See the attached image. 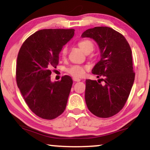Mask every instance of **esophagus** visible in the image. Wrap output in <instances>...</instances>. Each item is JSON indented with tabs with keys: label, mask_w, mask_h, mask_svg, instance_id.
Masks as SVG:
<instances>
[{
	"label": "esophagus",
	"mask_w": 150,
	"mask_h": 150,
	"mask_svg": "<svg viewBox=\"0 0 150 150\" xmlns=\"http://www.w3.org/2000/svg\"><path fill=\"white\" fill-rule=\"evenodd\" d=\"M73 80L75 81V82H80V81L81 80L80 79H79V78H77V77H73Z\"/></svg>",
	"instance_id": "1"
}]
</instances>
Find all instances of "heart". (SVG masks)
<instances>
[{"instance_id":"b5f03b06","label":"heart","mask_w":150,"mask_h":150,"mask_svg":"<svg viewBox=\"0 0 150 150\" xmlns=\"http://www.w3.org/2000/svg\"><path fill=\"white\" fill-rule=\"evenodd\" d=\"M78 46L80 49L85 53H89L94 50V44L91 41L85 39V40L80 41L78 43ZM67 47L63 48L61 51V56L63 57H65L67 54ZM68 72L70 75L75 77H81L85 75V68L84 67L80 66V65H73L70 68H68Z\"/></svg>"}]
</instances>
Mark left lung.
Instances as JSON below:
<instances>
[{"mask_svg": "<svg viewBox=\"0 0 150 150\" xmlns=\"http://www.w3.org/2000/svg\"><path fill=\"white\" fill-rule=\"evenodd\" d=\"M81 37L94 39L99 46L101 59L92 73L104 77L99 79L104 84L86 80V104L99 118L113 116L124 106L134 83L131 49L121 34L108 27L89 29Z\"/></svg>", "mask_w": 150, "mask_h": 150, "instance_id": "1", "label": "left lung"}]
</instances>
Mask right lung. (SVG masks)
I'll use <instances>...</instances> for the list:
<instances>
[{
	"instance_id": "1",
	"label": "right lung",
	"mask_w": 150,
	"mask_h": 150,
	"mask_svg": "<svg viewBox=\"0 0 150 150\" xmlns=\"http://www.w3.org/2000/svg\"><path fill=\"white\" fill-rule=\"evenodd\" d=\"M75 34V30H41L27 38L19 51L16 81L27 106L37 116L51 120L63 113L73 85L65 75L51 82V68H56L59 53Z\"/></svg>"
}]
</instances>
